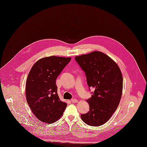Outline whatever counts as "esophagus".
Listing matches in <instances>:
<instances>
[{
	"mask_svg": "<svg viewBox=\"0 0 147 147\" xmlns=\"http://www.w3.org/2000/svg\"><path fill=\"white\" fill-rule=\"evenodd\" d=\"M71 101L72 103H77L78 102V100L76 99H71Z\"/></svg>",
	"mask_w": 147,
	"mask_h": 147,
	"instance_id": "esophagus-1",
	"label": "esophagus"
}]
</instances>
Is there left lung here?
Wrapping results in <instances>:
<instances>
[{
	"instance_id": "left-lung-1",
	"label": "left lung",
	"mask_w": 147,
	"mask_h": 147,
	"mask_svg": "<svg viewBox=\"0 0 147 147\" xmlns=\"http://www.w3.org/2000/svg\"><path fill=\"white\" fill-rule=\"evenodd\" d=\"M85 71L87 84L94 88L87 100L88 113L82 114V120L91 126L106 123L116 111L123 90V77L117 63L105 53L94 51L75 57Z\"/></svg>"
}]
</instances>
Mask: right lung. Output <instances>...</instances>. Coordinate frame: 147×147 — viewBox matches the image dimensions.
Wrapping results in <instances>:
<instances>
[{
	"mask_svg": "<svg viewBox=\"0 0 147 147\" xmlns=\"http://www.w3.org/2000/svg\"><path fill=\"white\" fill-rule=\"evenodd\" d=\"M70 60V57L54 56L42 58L30 70L26 85L27 101L34 116L41 121H56L67 106L59 98L56 80Z\"/></svg>",
	"mask_w": 147,
	"mask_h": 147,
	"instance_id": "add662e5",
	"label": "right lung"
}]
</instances>
